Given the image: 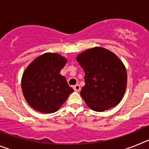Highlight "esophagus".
Returning a JSON list of instances; mask_svg holds the SVG:
<instances>
[{"label":"esophagus","instance_id":"esophagus-1","mask_svg":"<svg viewBox=\"0 0 149 149\" xmlns=\"http://www.w3.org/2000/svg\"><path fill=\"white\" fill-rule=\"evenodd\" d=\"M73 89L75 92H79V91L81 90V86L79 84H76L75 86H73Z\"/></svg>","mask_w":149,"mask_h":149}]
</instances>
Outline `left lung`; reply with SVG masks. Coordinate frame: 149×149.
<instances>
[{
    "mask_svg": "<svg viewBox=\"0 0 149 149\" xmlns=\"http://www.w3.org/2000/svg\"><path fill=\"white\" fill-rule=\"evenodd\" d=\"M85 72L81 95L92 110L102 112L119 103L127 85L126 68L119 57L107 49L95 47L77 56Z\"/></svg>",
    "mask_w": 149,
    "mask_h": 149,
    "instance_id": "left-lung-1",
    "label": "left lung"
}]
</instances>
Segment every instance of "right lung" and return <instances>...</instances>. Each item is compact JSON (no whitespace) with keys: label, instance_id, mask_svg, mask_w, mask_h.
<instances>
[{"label":"right lung","instance_id":"obj_1","mask_svg":"<svg viewBox=\"0 0 149 149\" xmlns=\"http://www.w3.org/2000/svg\"><path fill=\"white\" fill-rule=\"evenodd\" d=\"M65 57L56 53L38 56L27 66L22 78L26 101L34 110L52 113L66 101L74 90L60 71L66 64Z\"/></svg>","mask_w":149,"mask_h":149}]
</instances>
